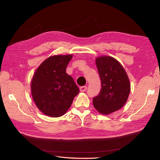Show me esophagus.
Segmentation results:
<instances>
[{"label":"esophagus","mask_w":160,"mask_h":160,"mask_svg":"<svg viewBox=\"0 0 160 160\" xmlns=\"http://www.w3.org/2000/svg\"><path fill=\"white\" fill-rule=\"evenodd\" d=\"M86 89H87V86H81V87H80V91L81 92L85 91Z\"/></svg>","instance_id":"1"}]
</instances>
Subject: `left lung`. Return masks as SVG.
Segmentation results:
<instances>
[{
    "label": "left lung",
    "instance_id": "1",
    "mask_svg": "<svg viewBox=\"0 0 160 160\" xmlns=\"http://www.w3.org/2000/svg\"><path fill=\"white\" fill-rule=\"evenodd\" d=\"M101 89L93 98L95 108L108 115L122 108L130 92L129 78L123 67L114 58L103 56L96 59Z\"/></svg>",
    "mask_w": 160,
    "mask_h": 160
}]
</instances>
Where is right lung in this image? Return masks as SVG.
<instances>
[{
    "label": "right lung",
    "mask_w": 160,
    "mask_h": 160,
    "mask_svg": "<svg viewBox=\"0 0 160 160\" xmlns=\"http://www.w3.org/2000/svg\"><path fill=\"white\" fill-rule=\"evenodd\" d=\"M72 55H55L38 67L31 82V93L37 107L50 117L63 115L71 107L79 89L66 73Z\"/></svg>",
    "instance_id": "1"
}]
</instances>
